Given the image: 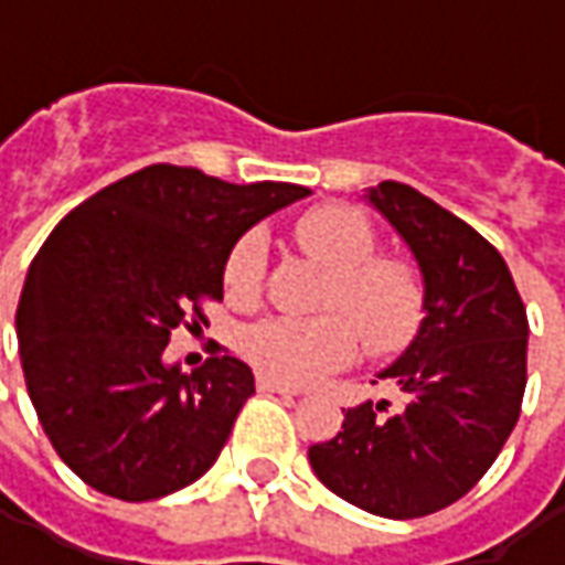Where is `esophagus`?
<instances>
[{
    "label": "esophagus",
    "instance_id": "34e87169",
    "mask_svg": "<svg viewBox=\"0 0 565 565\" xmlns=\"http://www.w3.org/2000/svg\"><path fill=\"white\" fill-rule=\"evenodd\" d=\"M257 387L263 393H281V396H299V387H294V384H284V381H278V379H269V375H259Z\"/></svg>",
    "mask_w": 565,
    "mask_h": 565
}]
</instances>
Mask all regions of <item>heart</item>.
Listing matches in <instances>:
<instances>
[{"mask_svg": "<svg viewBox=\"0 0 565 565\" xmlns=\"http://www.w3.org/2000/svg\"><path fill=\"white\" fill-rule=\"evenodd\" d=\"M296 238L323 269L330 287L323 308L341 315L318 318H266L250 323L242 335V354L269 379L306 384L323 372L344 366L356 351V333L369 351H393L415 332L420 320V278L412 263L399 257H372L379 238L354 209L323 205L296 223ZM266 266V245L259 235H245L226 263V296L233 302H254Z\"/></svg>", "mask_w": 565, "mask_h": 565, "instance_id": "obj_1", "label": "heart"}]
</instances>
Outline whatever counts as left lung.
I'll return each instance as SVG.
<instances>
[{
	"label": "left lung",
	"mask_w": 565,
	"mask_h": 565,
	"mask_svg": "<svg viewBox=\"0 0 565 565\" xmlns=\"http://www.w3.org/2000/svg\"><path fill=\"white\" fill-rule=\"evenodd\" d=\"M363 199L412 250L424 320L403 356L379 372L396 387V405L342 408V433L311 445L308 462L344 502L408 521L466 497L509 441L530 323L505 259L469 223L399 181L369 186Z\"/></svg>",
	"instance_id": "left-lung-1"
}]
</instances>
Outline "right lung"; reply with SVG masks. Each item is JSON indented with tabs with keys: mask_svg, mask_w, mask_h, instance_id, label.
I'll return each mask as SVG.
<instances>
[{
	"mask_svg": "<svg viewBox=\"0 0 565 565\" xmlns=\"http://www.w3.org/2000/svg\"><path fill=\"white\" fill-rule=\"evenodd\" d=\"M308 193L157 162L56 223L14 323L35 415L84 484L148 502L214 466L254 372L217 354L186 375L166 363V344L186 318L205 320L202 299H223L235 242Z\"/></svg>",
	"mask_w": 565,
	"mask_h": 565,
	"instance_id": "1",
	"label": "right lung"
}]
</instances>
